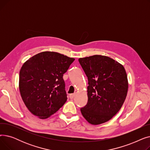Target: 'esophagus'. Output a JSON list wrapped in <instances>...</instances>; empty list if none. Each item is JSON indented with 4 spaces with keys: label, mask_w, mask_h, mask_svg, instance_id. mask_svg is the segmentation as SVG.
<instances>
[{
    "label": "esophagus",
    "mask_w": 150,
    "mask_h": 150,
    "mask_svg": "<svg viewBox=\"0 0 150 150\" xmlns=\"http://www.w3.org/2000/svg\"><path fill=\"white\" fill-rule=\"evenodd\" d=\"M74 97H75V94H74V93L70 94L69 97H70V99H73V98H74Z\"/></svg>",
    "instance_id": "obj_1"
}]
</instances>
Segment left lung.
<instances>
[{
	"mask_svg": "<svg viewBox=\"0 0 150 150\" xmlns=\"http://www.w3.org/2000/svg\"><path fill=\"white\" fill-rule=\"evenodd\" d=\"M88 77V103L81 108L84 119L92 125L111 119L122 108L127 95L128 83L124 67L102 55L78 59Z\"/></svg>",
	"mask_w": 150,
	"mask_h": 150,
	"instance_id": "obj_1",
	"label": "left lung"
}]
</instances>
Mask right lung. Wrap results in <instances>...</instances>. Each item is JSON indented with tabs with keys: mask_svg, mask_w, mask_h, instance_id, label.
<instances>
[{
	"mask_svg": "<svg viewBox=\"0 0 150 150\" xmlns=\"http://www.w3.org/2000/svg\"><path fill=\"white\" fill-rule=\"evenodd\" d=\"M75 59L53 52H43L30 58L19 72V91L29 111L46 119L67 101L65 74Z\"/></svg>",
	"mask_w": 150,
	"mask_h": 150,
	"instance_id": "right-lung-1",
	"label": "right lung"
}]
</instances>
